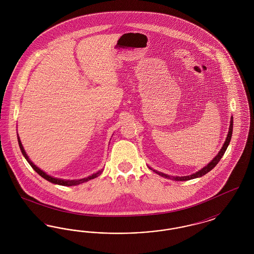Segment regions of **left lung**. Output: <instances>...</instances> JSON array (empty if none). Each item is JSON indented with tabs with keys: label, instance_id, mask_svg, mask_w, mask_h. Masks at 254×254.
<instances>
[{
	"label": "left lung",
	"instance_id": "1",
	"mask_svg": "<svg viewBox=\"0 0 254 254\" xmlns=\"http://www.w3.org/2000/svg\"><path fill=\"white\" fill-rule=\"evenodd\" d=\"M232 128H233V117L231 116V117H230L229 132H228L226 141H225L224 145L222 146V148H221L220 151L218 152L217 155L213 158L206 166H205L203 169L196 171L195 173H192V174H190V175H187V176H170V175L165 174V173H163V172H159L158 170H155V169H153L152 168H150V167H148V168L151 169V170H153L155 173H157L158 175H160V176H162V177H164V178H167V179L174 180V181H188V180H191V179H195V178H200V177L204 176L207 172H209L211 169H213V168L217 165L218 163H219V161L221 160V158L223 157V155L225 154V152H226L228 146L230 145V140H231Z\"/></svg>",
	"mask_w": 254,
	"mask_h": 254
}]
</instances>
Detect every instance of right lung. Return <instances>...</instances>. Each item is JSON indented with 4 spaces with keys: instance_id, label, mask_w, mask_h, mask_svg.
Here are the masks:
<instances>
[{
    "instance_id": "add662e5",
    "label": "right lung",
    "mask_w": 254,
    "mask_h": 254,
    "mask_svg": "<svg viewBox=\"0 0 254 254\" xmlns=\"http://www.w3.org/2000/svg\"><path fill=\"white\" fill-rule=\"evenodd\" d=\"M17 138H18V143H19V146H20V148H21V151H22L24 157L26 159L27 163L32 167V169H34L40 176H42L44 179L48 180V181L52 183V184L60 185V186H65V187L77 186V185H80V184H83V183H85V182L89 181V180H92V179L96 178L98 176H100V175L102 174V172H103V169H101V170L97 171L95 173H93V174H91V175H89V176H87V177L82 178V179H75V180H65V179H61V178H56V177L50 176L48 173H46L44 170L39 169L36 165L27 156V154H26V152H25V150H24V146L22 145V142H21V139H20V137H19L18 132H17ZM110 140H111V139H110ZM109 142H110V141H109Z\"/></svg>"
}]
</instances>
